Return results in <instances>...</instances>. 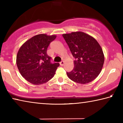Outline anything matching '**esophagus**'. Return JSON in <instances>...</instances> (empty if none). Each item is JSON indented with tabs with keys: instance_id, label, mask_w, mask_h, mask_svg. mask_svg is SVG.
Wrapping results in <instances>:
<instances>
[{
	"instance_id": "esophagus-1",
	"label": "esophagus",
	"mask_w": 123,
	"mask_h": 123,
	"mask_svg": "<svg viewBox=\"0 0 123 123\" xmlns=\"http://www.w3.org/2000/svg\"><path fill=\"white\" fill-rule=\"evenodd\" d=\"M64 61H62L61 62H60V65H61V66H63L64 65Z\"/></svg>"
}]
</instances>
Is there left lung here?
I'll return each mask as SVG.
<instances>
[{"label": "left lung", "mask_w": 123, "mask_h": 123, "mask_svg": "<svg viewBox=\"0 0 123 123\" xmlns=\"http://www.w3.org/2000/svg\"><path fill=\"white\" fill-rule=\"evenodd\" d=\"M62 36L75 59L73 69L67 72L68 78L79 84L92 81L101 72L104 63L100 45L93 37L83 32L65 34Z\"/></svg>", "instance_id": "obj_1"}]
</instances>
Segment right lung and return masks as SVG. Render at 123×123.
Here are the masks:
<instances>
[{"mask_svg":"<svg viewBox=\"0 0 123 123\" xmlns=\"http://www.w3.org/2000/svg\"><path fill=\"white\" fill-rule=\"evenodd\" d=\"M56 37V35H37L25 42L19 48L17 55V66L22 76L31 84H44L55 75L60 64L51 63L47 50Z\"/></svg>","mask_w":123,"mask_h":123,"instance_id":"add662e5","label":"right lung"}]
</instances>
